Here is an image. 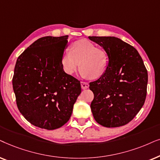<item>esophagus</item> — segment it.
I'll return each mask as SVG.
<instances>
[{
	"label": "esophagus",
	"instance_id": "esophagus-1",
	"mask_svg": "<svg viewBox=\"0 0 160 160\" xmlns=\"http://www.w3.org/2000/svg\"><path fill=\"white\" fill-rule=\"evenodd\" d=\"M80 84H81V88H82V89H87V88H88L89 84L88 83V82H80Z\"/></svg>",
	"mask_w": 160,
	"mask_h": 160
}]
</instances>
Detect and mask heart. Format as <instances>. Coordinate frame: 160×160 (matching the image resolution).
I'll return each instance as SVG.
<instances>
[{"label": "heart", "mask_w": 160, "mask_h": 160, "mask_svg": "<svg viewBox=\"0 0 160 160\" xmlns=\"http://www.w3.org/2000/svg\"><path fill=\"white\" fill-rule=\"evenodd\" d=\"M80 65V74L83 78L98 79L105 74L108 66V55L103 50L87 39L74 42L70 50L61 57L63 72L72 75Z\"/></svg>", "instance_id": "b5f03b06"}]
</instances>
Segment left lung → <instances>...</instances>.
<instances>
[{
    "label": "left lung",
    "instance_id": "8db88e82",
    "mask_svg": "<svg viewBox=\"0 0 160 160\" xmlns=\"http://www.w3.org/2000/svg\"><path fill=\"white\" fill-rule=\"evenodd\" d=\"M108 57L105 74L89 88L94 94L91 109L96 121L118 127L135 118L146 97L148 72L138 50L114 37H89Z\"/></svg>",
    "mask_w": 160,
    "mask_h": 160
}]
</instances>
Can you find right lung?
I'll return each mask as SVG.
<instances>
[{
    "instance_id": "right-lung-1",
    "label": "right lung",
    "mask_w": 160,
    "mask_h": 160,
    "mask_svg": "<svg viewBox=\"0 0 160 160\" xmlns=\"http://www.w3.org/2000/svg\"><path fill=\"white\" fill-rule=\"evenodd\" d=\"M68 37L40 38L17 60L12 79L17 105L25 118L39 128L52 130L65 124L81 93L80 81L61 66Z\"/></svg>"
}]
</instances>
